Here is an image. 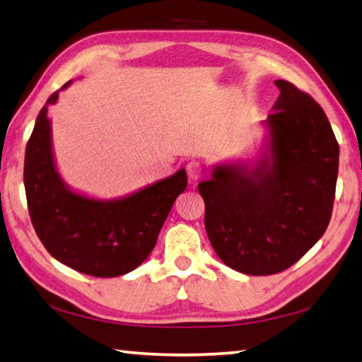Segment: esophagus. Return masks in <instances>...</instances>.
I'll return each instance as SVG.
<instances>
[{"instance_id":"1","label":"esophagus","mask_w":362,"mask_h":362,"mask_svg":"<svg viewBox=\"0 0 362 362\" xmlns=\"http://www.w3.org/2000/svg\"><path fill=\"white\" fill-rule=\"evenodd\" d=\"M186 170H187L189 180L194 182L202 176V164H200V162H197V160H190L189 164L186 165Z\"/></svg>"}]
</instances>
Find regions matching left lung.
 <instances>
[{
  "mask_svg": "<svg viewBox=\"0 0 362 362\" xmlns=\"http://www.w3.org/2000/svg\"><path fill=\"white\" fill-rule=\"evenodd\" d=\"M267 120L259 156L212 167L198 184L204 228L228 267L272 275L319 240L333 211L339 145L323 109L287 81Z\"/></svg>",
  "mask_w": 362,
  "mask_h": 362,
  "instance_id": "left-lung-1",
  "label": "left lung"
}]
</instances>
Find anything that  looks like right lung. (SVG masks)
Masks as SVG:
<instances>
[{
    "mask_svg": "<svg viewBox=\"0 0 362 362\" xmlns=\"http://www.w3.org/2000/svg\"><path fill=\"white\" fill-rule=\"evenodd\" d=\"M57 98L59 90L37 115L25 153V190L34 230L48 253L73 270L100 278L129 274L156 245L175 200L187 187L186 170L110 200L71 189L57 170L53 151L48 107Z\"/></svg>",
    "mask_w": 362,
    "mask_h": 362,
    "instance_id": "add662e5",
    "label": "right lung"
}]
</instances>
